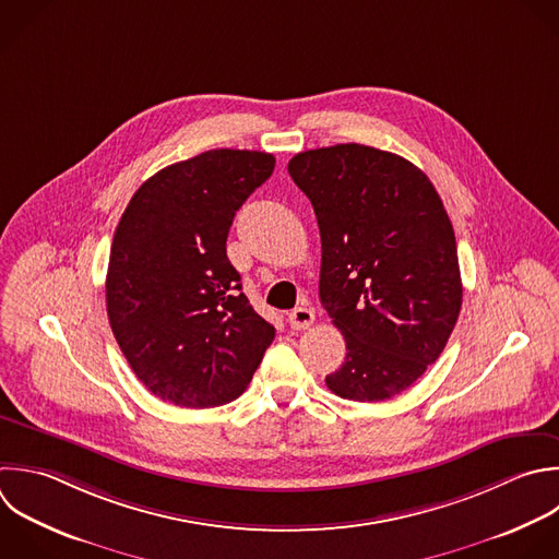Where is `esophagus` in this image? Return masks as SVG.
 <instances>
[{
    "label": "esophagus",
    "mask_w": 559,
    "mask_h": 559,
    "mask_svg": "<svg viewBox=\"0 0 559 559\" xmlns=\"http://www.w3.org/2000/svg\"><path fill=\"white\" fill-rule=\"evenodd\" d=\"M288 323L293 330H308L314 323V312L310 308H295L288 314Z\"/></svg>",
    "instance_id": "obj_1"
}]
</instances>
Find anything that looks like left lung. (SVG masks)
I'll return each instance as SVG.
<instances>
[{"mask_svg":"<svg viewBox=\"0 0 559 559\" xmlns=\"http://www.w3.org/2000/svg\"><path fill=\"white\" fill-rule=\"evenodd\" d=\"M288 173L314 207L319 297L347 347L325 384L354 402L389 400L439 358L459 319L452 223L428 177L386 151L314 148Z\"/></svg>","mask_w":559,"mask_h":559,"instance_id":"obj_1","label":"left lung"}]
</instances>
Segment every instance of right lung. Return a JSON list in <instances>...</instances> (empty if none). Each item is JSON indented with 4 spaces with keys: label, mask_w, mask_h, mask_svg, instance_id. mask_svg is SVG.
Segmentation results:
<instances>
[{
    "label": "right lung",
    "mask_w": 559,
    "mask_h": 559,
    "mask_svg": "<svg viewBox=\"0 0 559 559\" xmlns=\"http://www.w3.org/2000/svg\"><path fill=\"white\" fill-rule=\"evenodd\" d=\"M273 168L275 157L260 151L201 153L144 181L118 223L109 323L135 376L164 402L236 400L275 338L227 258L236 212Z\"/></svg>",
    "instance_id": "right-lung-1"
}]
</instances>
